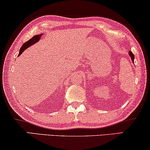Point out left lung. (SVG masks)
<instances>
[{"mask_svg":"<svg viewBox=\"0 0 150 150\" xmlns=\"http://www.w3.org/2000/svg\"><path fill=\"white\" fill-rule=\"evenodd\" d=\"M129 56L131 57V59H132V62H133V63H134V54L132 53V52L131 51H129Z\"/></svg>","mask_w":150,"mask_h":150,"instance_id":"left-lung-1","label":"left lung"}]
</instances>
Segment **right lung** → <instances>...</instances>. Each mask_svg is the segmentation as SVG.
Returning <instances> with one entry per match:
<instances>
[{"instance_id":"right-lung-1","label":"right lung","mask_w":150,"mask_h":150,"mask_svg":"<svg viewBox=\"0 0 150 150\" xmlns=\"http://www.w3.org/2000/svg\"><path fill=\"white\" fill-rule=\"evenodd\" d=\"M42 35H43V34H41V35H38L34 36V37L31 38L30 40H28V41L26 42V43L23 44L22 46V47H21V49L20 50V53H19L18 56H20V55L22 54V52H24L25 50L27 49V48L30 47V46L34 45V44L37 43L38 41H39L40 39H41V37L42 36Z\"/></svg>"}]
</instances>
